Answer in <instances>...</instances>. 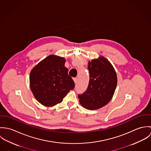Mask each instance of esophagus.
I'll list each match as a JSON object with an SVG mask.
<instances>
[{"instance_id":"esophagus-1","label":"esophagus","mask_w":151,"mask_h":151,"mask_svg":"<svg viewBox=\"0 0 151 151\" xmlns=\"http://www.w3.org/2000/svg\"><path fill=\"white\" fill-rule=\"evenodd\" d=\"M73 80L74 81V82H75V83H76H76H77L78 80H77V78H73Z\"/></svg>"}]
</instances>
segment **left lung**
I'll use <instances>...</instances> for the list:
<instances>
[{"label":"left lung","instance_id":"1","mask_svg":"<svg viewBox=\"0 0 151 151\" xmlns=\"http://www.w3.org/2000/svg\"><path fill=\"white\" fill-rule=\"evenodd\" d=\"M89 81L86 91L78 94L80 103L89 110H95L108 104L117 86V76L108 60L101 57L89 62Z\"/></svg>","mask_w":151,"mask_h":151}]
</instances>
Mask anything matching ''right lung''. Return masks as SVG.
<instances>
[{
    "label": "right lung",
    "instance_id": "add662e5",
    "mask_svg": "<svg viewBox=\"0 0 151 151\" xmlns=\"http://www.w3.org/2000/svg\"><path fill=\"white\" fill-rule=\"evenodd\" d=\"M65 59L50 55L31 71L30 87L36 99L45 106L60 104L75 83L68 74Z\"/></svg>",
    "mask_w": 151,
    "mask_h": 151
}]
</instances>
